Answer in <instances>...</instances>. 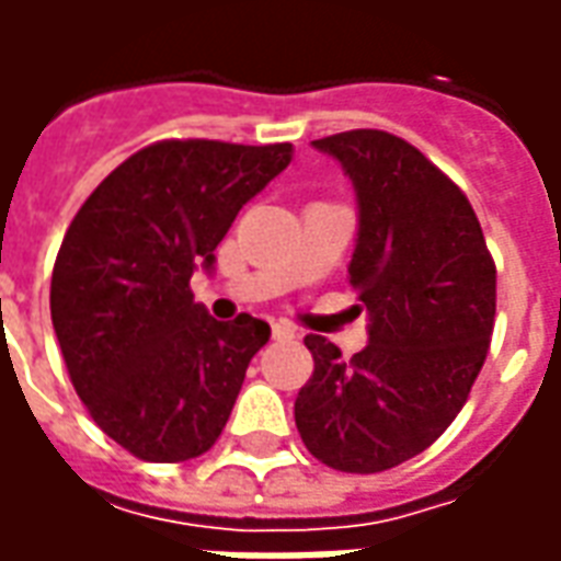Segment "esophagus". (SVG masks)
Segmentation results:
<instances>
[{"instance_id": "esophagus-1", "label": "esophagus", "mask_w": 561, "mask_h": 561, "mask_svg": "<svg viewBox=\"0 0 561 561\" xmlns=\"http://www.w3.org/2000/svg\"><path fill=\"white\" fill-rule=\"evenodd\" d=\"M273 340H294L297 336V330L291 324H285V321H273Z\"/></svg>"}]
</instances>
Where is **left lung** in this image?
Listing matches in <instances>:
<instances>
[{"label":"left lung","instance_id":"obj_1","mask_svg":"<svg viewBox=\"0 0 561 561\" xmlns=\"http://www.w3.org/2000/svg\"><path fill=\"white\" fill-rule=\"evenodd\" d=\"M357 195L348 282L366 312L364 352L345 360L309 333L316 373L294 421L309 454L373 474L445 433L481 373L495 318V264L469 197L397 135L357 128L312 140Z\"/></svg>","mask_w":561,"mask_h":561}]
</instances>
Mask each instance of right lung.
Wrapping results in <instances>:
<instances>
[{
  "label": "right lung",
  "mask_w": 561,
  "mask_h": 561,
  "mask_svg": "<svg viewBox=\"0 0 561 561\" xmlns=\"http://www.w3.org/2000/svg\"><path fill=\"white\" fill-rule=\"evenodd\" d=\"M294 159L291 144L161 140L87 197L50 279V318L92 421L149 462L216 445L267 321H216L188 291L245 201Z\"/></svg>",
  "instance_id": "right-lung-1"
}]
</instances>
